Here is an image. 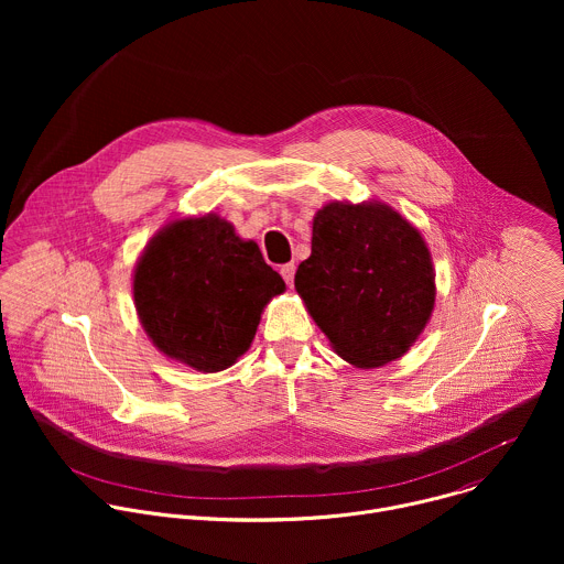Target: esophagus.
Wrapping results in <instances>:
<instances>
[{
    "label": "esophagus",
    "instance_id": "1",
    "mask_svg": "<svg viewBox=\"0 0 564 564\" xmlns=\"http://www.w3.org/2000/svg\"><path fill=\"white\" fill-rule=\"evenodd\" d=\"M281 276H283V281L292 288L294 285V272H296V265L294 263H285V265H281Z\"/></svg>",
    "mask_w": 564,
    "mask_h": 564
}]
</instances>
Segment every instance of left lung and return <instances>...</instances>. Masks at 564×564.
<instances>
[{"label":"left lung","mask_w":564,"mask_h":564,"mask_svg":"<svg viewBox=\"0 0 564 564\" xmlns=\"http://www.w3.org/2000/svg\"><path fill=\"white\" fill-rule=\"evenodd\" d=\"M339 357L375 368L404 355L433 312L435 274L420 231L386 205L330 203L294 276Z\"/></svg>","instance_id":"1"}]
</instances>
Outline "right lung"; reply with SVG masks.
<instances>
[{
  "label": "right lung",
  "mask_w": 564,
  "mask_h": 564,
  "mask_svg": "<svg viewBox=\"0 0 564 564\" xmlns=\"http://www.w3.org/2000/svg\"><path fill=\"white\" fill-rule=\"evenodd\" d=\"M283 290L254 240L214 214L158 231L133 276L151 341L203 372L225 370L250 348L265 303Z\"/></svg>",
  "instance_id": "right-lung-1"
}]
</instances>
